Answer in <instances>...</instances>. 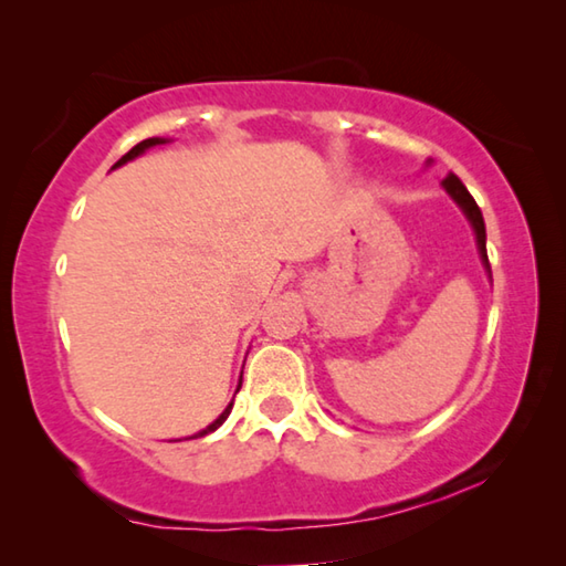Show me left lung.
Segmentation results:
<instances>
[{
  "mask_svg": "<svg viewBox=\"0 0 566 566\" xmlns=\"http://www.w3.org/2000/svg\"><path fill=\"white\" fill-rule=\"evenodd\" d=\"M442 187L447 189V195L454 199V202L459 205V209H462L464 217L469 219V224H472L474 229V237H476V249H479V256H482V264L486 274L492 276V270H490V260H486V229H484V217L482 212H479V207L474 202V197L469 195L467 187L462 185V179H459L457 175H447V179L442 181Z\"/></svg>",
  "mask_w": 566,
  "mask_h": 566,
  "instance_id": "left-lung-1",
  "label": "left lung"
}]
</instances>
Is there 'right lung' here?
I'll return each instance as SVG.
<instances>
[{
    "label": "right lung",
    "instance_id": "right-lung-1",
    "mask_svg": "<svg viewBox=\"0 0 566 566\" xmlns=\"http://www.w3.org/2000/svg\"><path fill=\"white\" fill-rule=\"evenodd\" d=\"M167 142L169 139H165V137H149V139H145V142H139V145L137 147H132L129 151H127V155H124L119 161H117V165H114L112 169H117V167H122V165H127V161H132V159H137L139 155H145V151L147 149H151V147H159V145H167ZM239 387H242V379H239V385H237V391H239ZM232 407H234V399L232 401H229V405L224 407V411H222V415H219L214 421H212V424H209L207 429H202V432H197V434H191L189 439H197V437H205V434H209V432H214V429H219V427H222L224 424V419L229 417V411H232Z\"/></svg>",
    "mask_w": 566,
    "mask_h": 566
}]
</instances>
